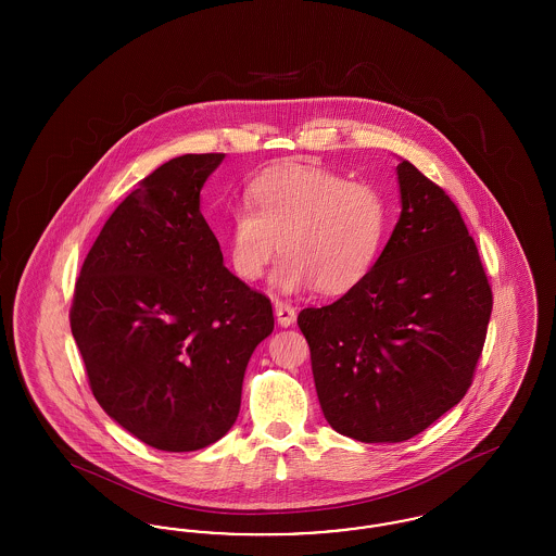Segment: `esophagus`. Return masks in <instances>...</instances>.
Masks as SVG:
<instances>
[{
    "instance_id": "obj_1",
    "label": "esophagus",
    "mask_w": 556,
    "mask_h": 556,
    "mask_svg": "<svg viewBox=\"0 0 556 556\" xmlns=\"http://www.w3.org/2000/svg\"><path fill=\"white\" fill-rule=\"evenodd\" d=\"M275 317L279 320V325L290 327V325L295 323V308L288 304V302H283V300H277L275 302Z\"/></svg>"
}]
</instances>
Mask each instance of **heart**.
Here are the masks:
<instances>
[{
	"label": "heart",
	"mask_w": 556,
	"mask_h": 556,
	"mask_svg": "<svg viewBox=\"0 0 556 556\" xmlns=\"http://www.w3.org/2000/svg\"><path fill=\"white\" fill-rule=\"evenodd\" d=\"M388 223L381 191L317 166L275 168L252 181L248 202L229 212L225 250L241 281L273 273L283 291L315 286L320 293L356 288L375 263Z\"/></svg>",
	"instance_id": "1"
}]
</instances>
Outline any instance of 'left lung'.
I'll use <instances>...</instances> for the list:
<instances>
[{
	"mask_svg": "<svg viewBox=\"0 0 556 556\" xmlns=\"http://www.w3.org/2000/svg\"><path fill=\"white\" fill-rule=\"evenodd\" d=\"M402 214L367 277L298 325L325 419L358 442H404L473 383L492 315L476 239L448 193L402 160Z\"/></svg>",
	"mask_w": 556,
	"mask_h": 556,
	"instance_id": "8db88e82",
	"label": "left lung"
}]
</instances>
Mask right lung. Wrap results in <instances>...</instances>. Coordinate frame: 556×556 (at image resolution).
I'll return each mask as SVG.
<instances>
[{
  "label": "right lung",
  "mask_w": 556,
  "mask_h": 556,
  "mask_svg": "<svg viewBox=\"0 0 556 556\" xmlns=\"http://www.w3.org/2000/svg\"><path fill=\"white\" fill-rule=\"evenodd\" d=\"M225 154H186L141 179L80 266L71 329L100 406L166 452L206 448L236 424L270 300L223 265L200 189Z\"/></svg>",
  "instance_id": "obj_1"
}]
</instances>
